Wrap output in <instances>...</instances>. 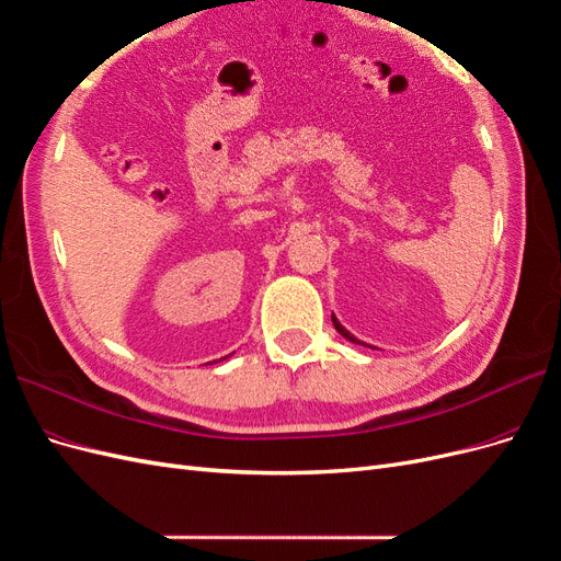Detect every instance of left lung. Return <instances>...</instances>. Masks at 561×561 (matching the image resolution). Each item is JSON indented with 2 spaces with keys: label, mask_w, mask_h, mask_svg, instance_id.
<instances>
[{
  "label": "left lung",
  "mask_w": 561,
  "mask_h": 561,
  "mask_svg": "<svg viewBox=\"0 0 561 561\" xmlns=\"http://www.w3.org/2000/svg\"><path fill=\"white\" fill-rule=\"evenodd\" d=\"M331 319H333V327H335V331H337L340 335H345V337H347V340H352V342H358L354 335H350V331H347L345 327H342V323H340V321H337L333 314H331Z\"/></svg>",
  "instance_id": "8db88e82"
}]
</instances>
